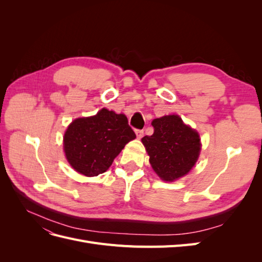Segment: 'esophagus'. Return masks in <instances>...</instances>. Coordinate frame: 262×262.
<instances>
[{"mask_svg": "<svg viewBox=\"0 0 262 262\" xmlns=\"http://www.w3.org/2000/svg\"><path fill=\"white\" fill-rule=\"evenodd\" d=\"M136 134H137V138L138 139H141L142 137H143L144 131L143 130H136Z\"/></svg>", "mask_w": 262, "mask_h": 262, "instance_id": "esophagus-1", "label": "esophagus"}]
</instances>
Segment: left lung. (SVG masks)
<instances>
[{
  "label": "left lung",
  "instance_id": "obj_1",
  "mask_svg": "<svg viewBox=\"0 0 262 262\" xmlns=\"http://www.w3.org/2000/svg\"><path fill=\"white\" fill-rule=\"evenodd\" d=\"M154 133L142 138L154 171L165 181L187 175L199 157V133L185 124L177 115L164 116L152 121Z\"/></svg>",
  "mask_w": 262,
  "mask_h": 262
}]
</instances>
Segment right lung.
Here are the masks:
<instances>
[{
    "label": "right lung",
    "instance_id": "1",
    "mask_svg": "<svg viewBox=\"0 0 262 262\" xmlns=\"http://www.w3.org/2000/svg\"><path fill=\"white\" fill-rule=\"evenodd\" d=\"M136 133L123 114L102 108L92 117L77 118L63 137L67 160L87 177L98 176L112 166L126 143Z\"/></svg>",
    "mask_w": 262,
    "mask_h": 262
}]
</instances>
